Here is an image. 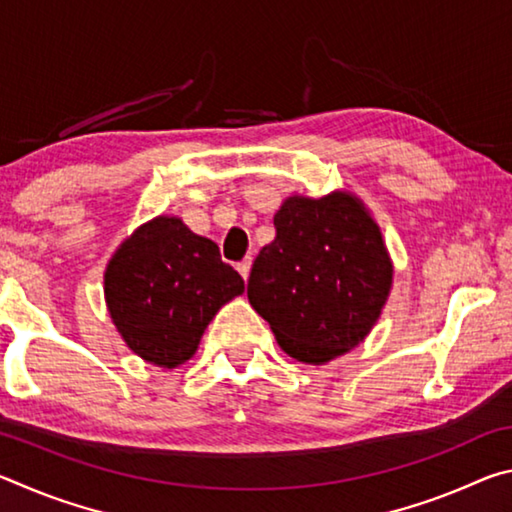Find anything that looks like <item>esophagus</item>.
<instances>
[{
	"label": "esophagus",
	"mask_w": 512,
	"mask_h": 512,
	"mask_svg": "<svg viewBox=\"0 0 512 512\" xmlns=\"http://www.w3.org/2000/svg\"><path fill=\"white\" fill-rule=\"evenodd\" d=\"M250 268H253V259H244V262H239L237 264V271H239V275L244 277V280L248 282V275H250Z\"/></svg>",
	"instance_id": "esophagus-1"
}]
</instances>
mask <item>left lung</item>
I'll return each mask as SVG.
<instances>
[{
	"instance_id": "obj_1",
	"label": "left lung",
	"mask_w": 512,
	"mask_h": 512,
	"mask_svg": "<svg viewBox=\"0 0 512 512\" xmlns=\"http://www.w3.org/2000/svg\"><path fill=\"white\" fill-rule=\"evenodd\" d=\"M275 239L259 250L248 300L289 357L323 366L357 348L393 289V262L377 221L343 189L293 194L275 212Z\"/></svg>"
}]
</instances>
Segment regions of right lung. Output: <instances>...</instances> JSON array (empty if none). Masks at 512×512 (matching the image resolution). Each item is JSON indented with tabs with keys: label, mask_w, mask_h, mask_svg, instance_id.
Returning <instances> with one entry per match:
<instances>
[{
	"label": "right lung",
	"mask_w": 512,
	"mask_h": 512,
	"mask_svg": "<svg viewBox=\"0 0 512 512\" xmlns=\"http://www.w3.org/2000/svg\"><path fill=\"white\" fill-rule=\"evenodd\" d=\"M244 280L221 262L219 246L180 216L160 214L124 239L103 273L108 314L124 343L158 368H178Z\"/></svg>",
	"instance_id": "add662e5"
}]
</instances>
